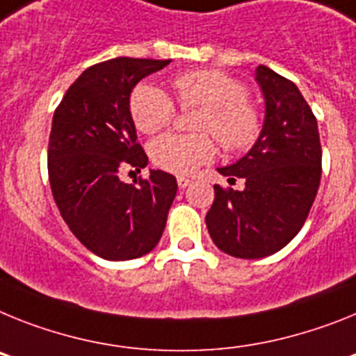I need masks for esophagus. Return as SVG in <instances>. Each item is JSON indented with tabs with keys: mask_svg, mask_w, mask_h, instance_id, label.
Masks as SVG:
<instances>
[{
	"mask_svg": "<svg viewBox=\"0 0 356 356\" xmlns=\"http://www.w3.org/2000/svg\"><path fill=\"white\" fill-rule=\"evenodd\" d=\"M190 182H191L190 179L184 177V175H179V177H177V184H179V188H182V190H184V188H186Z\"/></svg>",
	"mask_w": 356,
	"mask_h": 356,
	"instance_id": "esophagus-1",
	"label": "esophagus"
}]
</instances>
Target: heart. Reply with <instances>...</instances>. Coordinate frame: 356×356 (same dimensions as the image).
Wrapping results in <instances>:
<instances>
[{
    "label": "heart",
    "instance_id": "heart-1",
    "mask_svg": "<svg viewBox=\"0 0 356 356\" xmlns=\"http://www.w3.org/2000/svg\"><path fill=\"white\" fill-rule=\"evenodd\" d=\"M172 86L182 109H200L195 131L211 132L225 150L242 152L258 140L261 120L238 79L218 70H197L177 75ZM131 116L138 131L154 134L174 120V102L157 86L140 84L131 95ZM215 152L209 134H165L150 145L154 165L174 174H193Z\"/></svg>",
    "mask_w": 356,
    "mask_h": 356
}]
</instances>
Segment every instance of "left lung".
Here are the masks:
<instances>
[{"mask_svg":"<svg viewBox=\"0 0 356 356\" xmlns=\"http://www.w3.org/2000/svg\"><path fill=\"white\" fill-rule=\"evenodd\" d=\"M265 122L254 147L234 165L218 168L243 190L215 184L206 215L209 236L225 254L256 259L274 254L301 231L321 182L317 120L298 86L267 66L256 67Z\"/></svg>","mask_w":356,"mask_h":356,"instance_id":"left-lung-1","label":"left lung"}]
</instances>
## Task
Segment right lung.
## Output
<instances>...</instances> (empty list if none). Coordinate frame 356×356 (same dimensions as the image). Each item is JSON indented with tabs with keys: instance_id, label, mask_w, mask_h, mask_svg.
Here are the masks:
<instances>
[{
	"instance_id": "add662e5",
	"label": "right lung",
	"mask_w": 356,
	"mask_h": 356,
	"mask_svg": "<svg viewBox=\"0 0 356 356\" xmlns=\"http://www.w3.org/2000/svg\"><path fill=\"white\" fill-rule=\"evenodd\" d=\"M170 60L118 57L88 67L55 109L48 175L60 216L91 252L111 261L134 259L157 245L177 193L174 175L150 170L127 184L123 168L140 172L148 157L138 143L131 92Z\"/></svg>"
}]
</instances>
